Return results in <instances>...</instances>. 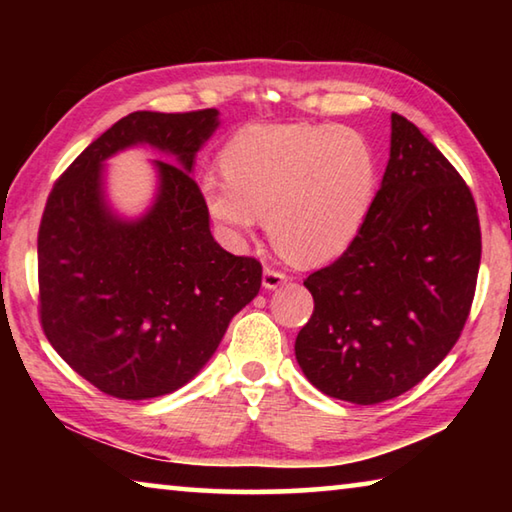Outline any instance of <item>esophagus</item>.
Instances as JSON below:
<instances>
[{"label": "esophagus", "instance_id": "esophagus-1", "mask_svg": "<svg viewBox=\"0 0 512 512\" xmlns=\"http://www.w3.org/2000/svg\"><path fill=\"white\" fill-rule=\"evenodd\" d=\"M287 280H289V277L280 273V271H275V268H271V266L264 268V287L266 289L282 287V284H287Z\"/></svg>", "mask_w": 512, "mask_h": 512}]
</instances>
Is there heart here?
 <instances>
[{"label": "heart", "instance_id": "obj_1", "mask_svg": "<svg viewBox=\"0 0 512 512\" xmlns=\"http://www.w3.org/2000/svg\"><path fill=\"white\" fill-rule=\"evenodd\" d=\"M223 176H205L207 214L235 239L266 219L268 237L296 266L343 255L375 205L379 160L361 131L332 124L241 128L221 151Z\"/></svg>", "mask_w": 512, "mask_h": 512}]
</instances>
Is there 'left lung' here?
<instances>
[{"mask_svg":"<svg viewBox=\"0 0 512 512\" xmlns=\"http://www.w3.org/2000/svg\"><path fill=\"white\" fill-rule=\"evenodd\" d=\"M479 264L470 187L418 126L393 112L391 158L361 235L305 280L314 296L296 339L305 377L352 404L406 393L456 345Z\"/></svg>","mask_w":512,"mask_h":512,"instance_id":"obj_1","label":"left lung"}]
</instances>
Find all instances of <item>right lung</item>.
<instances>
[{
	"label": "right lung",
	"instance_id": "1",
	"mask_svg": "<svg viewBox=\"0 0 512 512\" xmlns=\"http://www.w3.org/2000/svg\"><path fill=\"white\" fill-rule=\"evenodd\" d=\"M219 110L131 112L56 180L38 230L40 323L67 366L119 400L178 391L219 348L232 316L262 287V264L216 244L196 151ZM149 143L161 187L150 212L126 222L102 194V162Z\"/></svg>",
	"mask_w": 512,
	"mask_h": 512
}]
</instances>
